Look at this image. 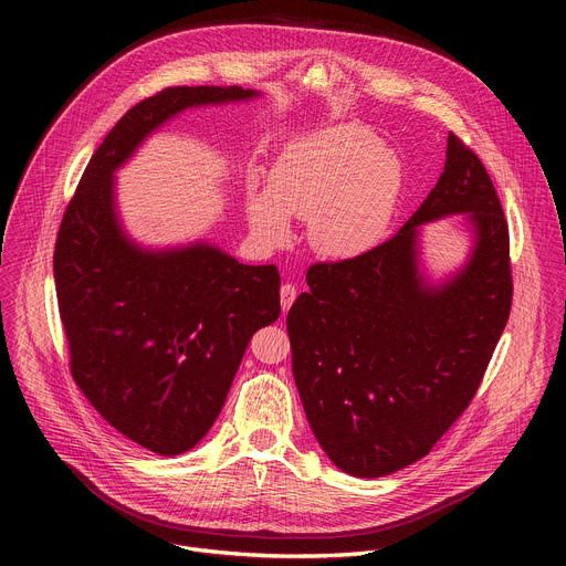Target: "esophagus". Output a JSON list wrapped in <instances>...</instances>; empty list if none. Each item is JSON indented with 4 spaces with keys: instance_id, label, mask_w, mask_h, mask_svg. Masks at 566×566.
I'll return each mask as SVG.
<instances>
[{
    "instance_id": "1",
    "label": "esophagus",
    "mask_w": 566,
    "mask_h": 566,
    "mask_svg": "<svg viewBox=\"0 0 566 566\" xmlns=\"http://www.w3.org/2000/svg\"><path fill=\"white\" fill-rule=\"evenodd\" d=\"M295 295H297V291H295V286H293V284H282V289H280V302H282V313H286V311L291 308V304H293Z\"/></svg>"
}]
</instances>
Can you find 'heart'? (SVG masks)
Wrapping results in <instances>:
<instances>
[{"label":"heart","instance_id":"heart-1","mask_svg":"<svg viewBox=\"0 0 566 566\" xmlns=\"http://www.w3.org/2000/svg\"><path fill=\"white\" fill-rule=\"evenodd\" d=\"M398 156L358 125L338 123L289 140L269 188L249 186L247 221L269 247L291 237V217L308 219V241L329 260H354L382 239L400 192Z\"/></svg>","mask_w":566,"mask_h":566}]
</instances>
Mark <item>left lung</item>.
<instances>
[{
	"mask_svg": "<svg viewBox=\"0 0 566 566\" xmlns=\"http://www.w3.org/2000/svg\"><path fill=\"white\" fill-rule=\"evenodd\" d=\"M461 213L467 262L432 281L421 224ZM286 329L308 426L347 474L385 476L426 457L463 415L509 322V226L495 186L452 132L421 208L369 253L313 264Z\"/></svg>",
	"mask_w": 566,
	"mask_h": 566,
	"instance_id": "1",
	"label": "left lung"
}]
</instances>
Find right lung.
Here are the masks:
<instances>
[{
  "label": "right lung",
  "instance_id": "obj_1",
  "mask_svg": "<svg viewBox=\"0 0 566 566\" xmlns=\"http://www.w3.org/2000/svg\"><path fill=\"white\" fill-rule=\"evenodd\" d=\"M260 98L241 87H170L132 107L92 156L60 223L53 275L71 374L134 443L175 457L217 421L253 334L280 315V273L210 241L149 249L125 230L116 172L186 109Z\"/></svg>",
  "mask_w": 566,
  "mask_h": 566
}]
</instances>
